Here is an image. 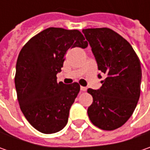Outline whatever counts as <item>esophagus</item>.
I'll list each match as a JSON object with an SVG mask.
<instances>
[{"label": "esophagus", "mask_w": 150, "mask_h": 150, "mask_svg": "<svg viewBox=\"0 0 150 150\" xmlns=\"http://www.w3.org/2000/svg\"><path fill=\"white\" fill-rule=\"evenodd\" d=\"M80 89H81V91H83V92H85V91L87 90V88H85V87H81Z\"/></svg>", "instance_id": "obj_1"}]
</instances>
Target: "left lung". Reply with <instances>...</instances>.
<instances>
[{"mask_svg": "<svg viewBox=\"0 0 150 150\" xmlns=\"http://www.w3.org/2000/svg\"><path fill=\"white\" fill-rule=\"evenodd\" d=\"M98 68L106 74L99 89H88L93 102L88 108L98 128L114 130L124 125L135 109L140 96V61L132 46L109 28L83 29ZM98 78H102L98 74Z\"/></svg>", "mask_w": 150, "mask_h": 150, "instance_id": "left-lung-1", "label": "left lung"}]
</instances>
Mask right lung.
Here are the masks:
<instances>
[{
    "label": "right lung",
    "mask_w": 150,
    "mask_h": 150,
    "mask_svg": "<svg viewBox=\"0 0 150 150\" xmlns=\"http://www.w3.org/2000/svg\"><path fill=\"white\" fill-rule=\"evenodd\" d=\"M87 47L78 30L49 27L21 50L15 76L17 99L26 120L39 132L54 134L66 126L80 86L57 83V74L69 48Z\"/></svg>",
    "instance_id": "add662e5"
}]
</instances>
